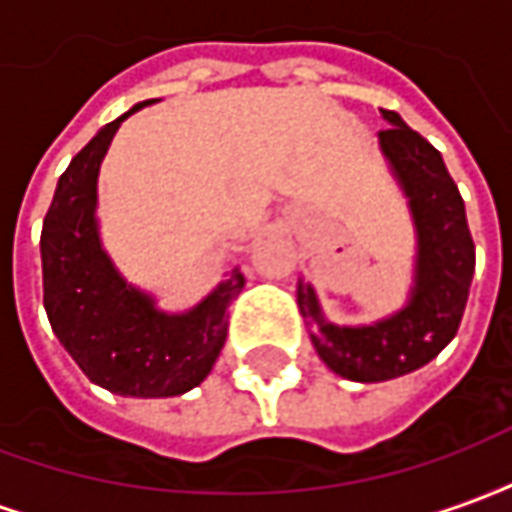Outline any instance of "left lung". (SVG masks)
<instances>
[{"label": "left lung", "mask_w": 512, "mask_h": 512, "mask_svg": "<svg viewBox=\"0 0 512 512\" xmlns=\"http://www.w3.org/2000/svg\"><path fill=\"white\" fill-rule=\"evenodd\" d=\"M389 123L378 139L414 213L419 238L417 279L406 310L373 326L348 329L321 318L310 285L299 282V310L318 323L312 345L337 376L376 384L428 365L461 326L474 277V241L463 197L444 158L397 112L381 109Z\"/></svg>", "instance_id": "left-lung-1"}]
</instances>
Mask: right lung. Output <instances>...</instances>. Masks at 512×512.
Instances as JSON below:
<instances>
[{
	"label": "right lung",
	"instance_id": "right-lung-1",
	"mask_svg": "<svg viewBox=\"0 0 512 512\" xmlns=\"http://www.w3.org/2000/svg\"><path fill=\"white\" fill-rule=\"evenodd\" d=\"M131 112L101 128L60 175L40 233L43 304L54 334L93 384L117 395L172 397L211 373L244 274L233 268L186 315L158 312L145 293L120 279L101 249L93 211L101 158Z\"/></svg>",
	"mask_w": 512,
	"mask_h": 512
}]
</instances>
